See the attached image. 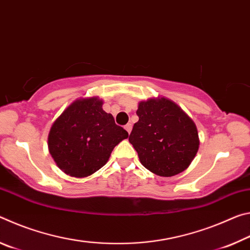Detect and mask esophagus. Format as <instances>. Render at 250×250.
Instances as JSON below:
<instances>
[{"mask_svg": "<svg viewBox=\"0 0 250 250\" xmlns=\"http://www.w3.org/2000/svg\"><path fill=\"white\" fill-rule=\"evenodd\" d=\"M125 129L128 131V133H130L131 132V130H132V125L131 124H128V125H125Z\"/></svg>", "mask_w": 250, "mask_h": 250, "instance_id": "34e87169", "label": "esophagus"}]
</instances>
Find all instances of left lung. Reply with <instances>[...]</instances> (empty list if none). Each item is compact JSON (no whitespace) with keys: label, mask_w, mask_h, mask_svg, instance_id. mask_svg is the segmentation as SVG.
Returning a JSON list of instances; mask_svg holds the SVG:
<instances>
[{"label":"left lung","mask_w":250,"mask_h":250,"mask_svg":"<svg viewBox=\"0 0 250 250\" xmlns=\"http://www.w3.org/2000/svg\"><path fill=\"white\" fill-rule=\"evenodd\" d=\"M129 141L143 167L160 176H174L189 167L200 146L196 125L166 97L140 101Z\"/></svg>","instance_id":"left-lung-1"}]
</instances>
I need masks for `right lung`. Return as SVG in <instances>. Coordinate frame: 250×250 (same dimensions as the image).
Listing matches in <instances>:
<instances>
[{
  "label": "right lung",
  "instance_id": "right-lung-1",
  "mask_svg": "<svg viewBox=\"0 0 250 250\" xmlns=\"http://www.w3.org/2000/svg\"><path fill=\"white\" fill-rule=\"evenodd\" d=\"M103 104L99 97L76 99L50 126L49 153L65 174H94L108 162L113 147L129 137Z\"/></svg>",
  "mask_w": 250,
  "mask_h": 250
}]
</instances>
